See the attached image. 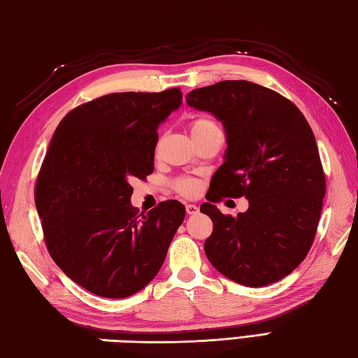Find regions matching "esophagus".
I'll return each instance as SVG.
<instances>
[{
  "mask_svg": "<svg viewBox=\"0 0 358 358\" xmlns=\"http://www.w3.org/2000/svg\"><path fill=\"white\" fill-rule=\"evenodd\" d=\"M185 210L188 215H196L199 212V207L196 204H187Z\"/></svg>",
  "mask_w": 358,
  "mask_h": 358,
  "instance_id": "esophagus-1",
  "label": "esophagus"
}]
</instances>
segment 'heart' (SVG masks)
I'll list each match as a JSON object with an SVG mask.
<instances>
[{
  "label": "heart",
  "mask_w": 358,
  "mask_h": 358,
  "mask_svg": "<svg viewBox=\"0 0 358 358\" xmlns=\"http://www.w3.org/2000/svg\"><path fill=\"white\" fill-rule=\"evenodd\" d=\"M215 126H217V124H215L213 121H210V120L198 118L192 123V134H196V132H201L204 129H208V127H215ZM176 187L182 194H185V196H194V194H196L198 190H199L198 180L190 179V178H184V179L178 180Z\"/></svg>",
  "instance_id": "b5f03b06"
}]
</instances>
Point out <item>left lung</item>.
Masks as SVG:
<instances>
[{"label":"left lung","instance_id":"left-lung-1","mask_svg":"<svg viewBox=\"0 0 358 358\" xmlns=\"http://www.w3.org/2000/svg\"><path fill=\"white\" fill-rule=\"evenodd\" d=\"M185 99L221 121L227 141L210 202L201 206L213 222L208 262L245 287L284 279L312 246L326 194L312 127L292 101L248 80H221ZM221 196H245L248 210L222 215L211 204Z\"/></svg>","mask_w":358,"mask_h":358}]
</instances>
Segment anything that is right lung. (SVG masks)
Here are the masks:
<instances>
[{"mask_svg": "<svg viewBox=\"0 0 358 358\" xmlns=\"http://www.w3.org/2000/svg\"><path fill=\"white\" fill-rule=\"evenodd\" d=\"M182 104L179 89L124 92L60 121L36 185L45 241L57 266L90 293L121 299L156 278L185 218L179 201L137 215L134 179L154 170L157 129Z\"/></svg>", "mask_w": 358, "mask_h": 358, "instance_id": "1", "label": "right lung"}]
</instances>
